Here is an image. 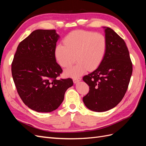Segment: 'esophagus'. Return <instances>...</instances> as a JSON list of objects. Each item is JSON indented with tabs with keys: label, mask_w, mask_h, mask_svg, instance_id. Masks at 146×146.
Here are the masks:
<instances>
[{
	"label": "esophagus",
	"mask_w": 146,
	"mask_h": 146,
	"mask_svg": "<svg viewBox=\"0 0 146 146\" xmlns=\"http://www.w3.org/2000/svg\"><path fill=\"white\" fill-rule=\"evenodd\" d=\"M81 80V78L80 77H76L73 78V82L74 83H78L79 81Z\"/></svg>",
	"instance_id": "34e87169"
}]
</instances>
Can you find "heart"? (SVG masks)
Wrapping results in <instances>:
<instances>
[{
	"instance_id": "heart-1",
	"label": "heart",
	"mask_w": 146,
	"mask_h": 146,
	"mask_svg": "<svg viewBox=\"0 0 146 146\" xmlns=\"http://www.w3.org/2000/svg\"><path fill=\"white\" fill-rule=\"evenodd\" d=\"M55 48L57 63L63 68H68L76 60L78 63L66 69V76H81L88 69L93 70L102 62L107 50V40L104 35L85 30H74L68 33Z\"/></svg>"
}]
</instances>
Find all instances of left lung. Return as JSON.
<instances>
[{
    "instance_id": "8db88e82",
    "label": "left lung",
    "mask_w": 146,
    "mask_h": 146,
    "mask_svg": "<svg viewBox=\"0 0 146 146\" xmlns=\"http://www.w3.org/2000/svg\"><path fill=\"white\" fill-rule=\"evenodd\" d=\"M104 28L108 44L105 58L95 70L83 77L90 87L83 101L88 108L96 112L108 111L120 102L133 71L125 41L113 29Z\"/></svg>"
}]
</instances>
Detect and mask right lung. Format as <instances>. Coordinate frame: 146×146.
I'll list each match as a JSON object with an SVG mask.
<instances>
[{
  "mask_svg": "<svg viewBox=\"0 0 146 146\" xmlns=\"http://www.w3.org/2000/svg\"><path fill=\"white\" fill-rule=\"evenodd\" d=\"M55 30H36L17 47L11 73L16 90L25 105L37 112H51L63 102L71 78L58 79L63 70L56 63Z\"/></svg>",
  "mask_w": 146,
  "mask_h": 146,
  "instance_id": "add662e5",
  "label": "right lung"
}]
</instances>
